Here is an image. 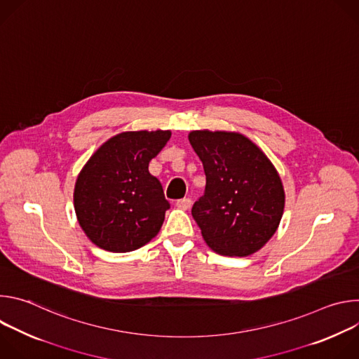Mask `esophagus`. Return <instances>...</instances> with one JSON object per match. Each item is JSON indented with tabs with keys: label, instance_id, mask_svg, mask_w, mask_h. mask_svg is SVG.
Listing matches in <instances>:
<instances>
[{
	"label": "esophagus",
	"instance_id": "obj_1",
	"mask_svg": "<svg viewBox=\"0 0 359 359\" xmlns=\"http://www.w3.org/2000/svg\"><path fill=\"white\" fill-rule=\"evenodd\" d=\"M176 206H177L179 209H182V210H189L190 206H191V198H189V197L180 198V200L176 201Z\"/></svg>",
	"mask_w": 359,
	"mask_h": 359
}]
</instances>
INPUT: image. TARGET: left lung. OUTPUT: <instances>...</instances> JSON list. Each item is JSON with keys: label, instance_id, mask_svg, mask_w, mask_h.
<instances>
[{"label": "left lung", "instance_id": "8db88e82", "mask_svg": "<svg viewBox=\"0 0 359 359\" xmlns=\"http://www.w3.org/2000/svg\"><path fill=\"white\" fill-rule=\"evenodd\" d=\"M189 142L206 173L204 194L191 208L204 241L222 255L259 251L284 213V187L274 165L237 132L193 130Z\"/></svg>", "mask_w": 359, "mask_h": 359}]
</instances>
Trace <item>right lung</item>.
Masks as SVG:
<instances>
[{
    "instance_id": "1",
    "label": "right lung",
    "mask_w": 359,
    "mask_h": 359,
    "mask_svg": "<svg viewBox=\"0 0 359 359\" xmlns=\"http://www.w3.org/2000/svg\"><path fill=\"white\" fill-rule=\"evenodd\" d=\"M170 130L122 132L102 144L78 175L74 206L88 238L112 252L140 248L155 237L170 208L149 162Z\"/></svg>"
}]
</instances>
